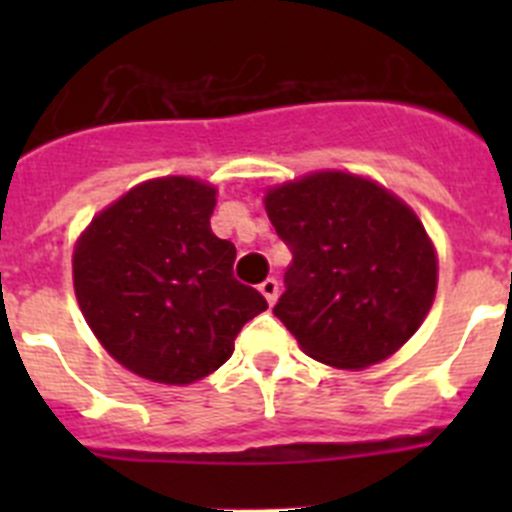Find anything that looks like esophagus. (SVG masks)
Here are the masks:
<instances>
[{"mask_svg": "<svg viewBox=\"0 0 512 512\" xmlns=\"http://www.w3.org/2000/svg\"><path fill=\"white\" fill-rule=\"evenodd\" d=\"M259 289H261V295L266 297V302H269V305H274V302H277V297H279V282L274 277H269V279H264V282L259 284Z\"/></svg>", "mask_w": 512, "mask_h": 512, "instance_id": "esophagus-1", "label": "esophagus"}]
</instances>
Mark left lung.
Returning <instances> with one entry per match:
<instances>
[{
	"label": "left lung",
	"instance_id": "obj_1",
	"mask_svg": "<svg viewBox=\"0 0 512 512\" xmlns=\"http://www.w3.org/2000/svg\"><path fill=\"white\" fill-rule=\"evenodd\" d=\"M264 207L292 251L274 315L310 359L361 372L415 336L436 300L438 253L408 202L323 169L269 187Z\"/></svg>",
	"mask_w": 512,
	"mask_h": 512
}]
</instances>
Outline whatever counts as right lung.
<instances>
[{
    "label": "right lung",
    "mask_w": 512,
    "mask_h": 512,
    "mask_svg": "<svg viewBox=\"0 0 512 512\" xmlns=\"http://www.w3.org/2000/svg\"><path fill=\"white\" fill-rule=\"evenodd\" d=\"M217 189L158 176L92 217L74 246V292L102 348L158 384L217 372L266 300L233 277L235 246L210 228Z\"/></svg>",
    "instance_id": "right-lung-1"
}]
</instances>
